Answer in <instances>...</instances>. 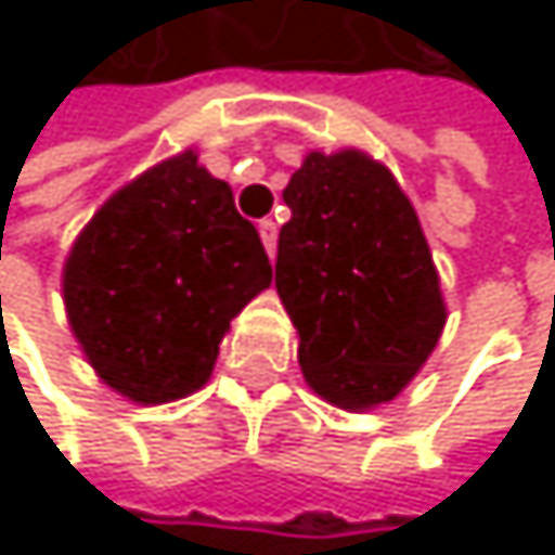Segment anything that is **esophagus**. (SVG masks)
Returning a JSON list of instances; mask_svg holds the SVG:
<instances>
[{
	"instance_id": "1",
	"label": "esophagus",
	"mask_w": 555,
	"mask_h": 555,
	"mask_svg": "<svg viewBox=\"0 0 555 555\" xmlns=\"http://www.w3.org/2000/svg\"><path fill=\"white\" fill-rule=\"evenodd\" d=\"M259 236H262L266 253H269V256H275V240H280V229H275V222H272V219H262V222H259Z\"/></svg>"
}]
</instances>
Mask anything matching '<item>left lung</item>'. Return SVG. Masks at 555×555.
<instances>
[{
  "instance_id": "left-lung-1",
  "label": "left lung",
  "mask_w": 555,
  "mask_h": 555,
  "mask_svg": "<svg viewBox=\"0 0 555 555\" xmlns=\"http://www.w3.org/2000/svg\"><path fill=\"white\" fill-rule=\"evenodd\" d=\"M283 199L275 293L309 389L349 413L392 402L433 356L446 299L420 216L362 149L312 153Z\"/></svg>"
}]
</instances>
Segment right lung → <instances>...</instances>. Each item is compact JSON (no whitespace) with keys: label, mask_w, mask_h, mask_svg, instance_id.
Returning <instances> with one entry per match:
<instances>
[{"label":"right lung","mask_w":555,"mask_h":555,"mask_svg":"<svg viewBox=\"0 0 555 555\" xmlns=\"http://www.w3.org/2000/svg\"><path fill=\"white\" fill-rule=\"evenodd\" d=\"M269 283V256L229 182L182 149L82 225L62 302L95 376L135 406H159L209 383L229 323Z\"/></svg>","instance_id":"1"}]
</instances>
